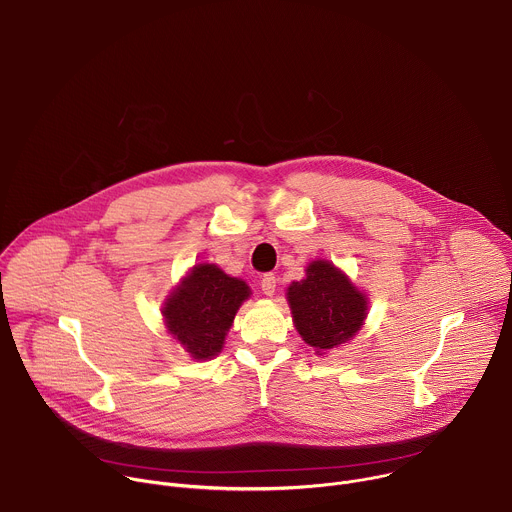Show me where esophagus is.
I'll use <instances>...</instances> for the list:
<instances>
[{"instance_id":"1","label":"esophagus","mask_w":512,"mask_h":512,"mask_svg":"<svg viewBox=\"0 0 512 512\" xmlns=\"http://www.w3.org/2000/svg\"><path fill=\"white\" fill-rule=\"evenodd\" d=\"M275 283H277V279H275V275L273 273H265L263 277H261V291L265 296H273L275 294Z\"/></svg>"}]
</instances>
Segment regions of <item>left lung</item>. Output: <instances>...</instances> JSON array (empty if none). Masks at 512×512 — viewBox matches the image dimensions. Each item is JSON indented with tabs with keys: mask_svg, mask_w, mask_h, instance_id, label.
<instances>
[{
	"mask_svg": "<svg viewBox=\"0 0 512 512\" xmlns=\"http://www.w3.org/2000/svg\"><path fill=\"white\" fill-rule=\"evenodd\" d=\"M294 324L318 352L350 340L367 318V298L328 261H312L306 279L287 289Z\"/></svg>",
	"mask_w": 512,
	"mask_h": 512,
	"instance_id": "1",
	"label": "left lung"
}]
</instances>
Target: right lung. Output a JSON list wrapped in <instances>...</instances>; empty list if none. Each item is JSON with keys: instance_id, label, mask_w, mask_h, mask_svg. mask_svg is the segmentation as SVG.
I'll return each instance as SVG.
<instances>
[{"instance_id": "right-lung-1", "label": "right lung", "mask_w": 512, "mask_h": 512, "mask_svg": "<svg viewBox=\"0 0 512 512\" xmlns=\"http://www.w3.org/2000/svg\"><path fill=\"white\" fill-rule=\"evenodd\" d=\"M249 287L210 263H200L180 283L164 308L170 334L194 358L221 352L239 306L249 298Z\"/></svg>"}]
</instances>
